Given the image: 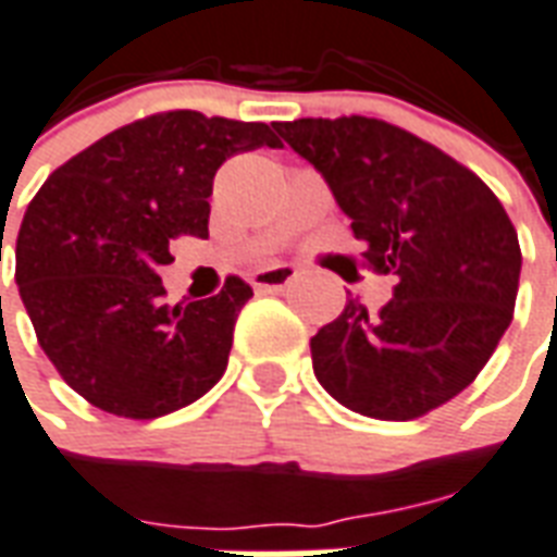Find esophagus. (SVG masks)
Listing matches in <instances>:
<instances>
[{
	"mask_svg": "<svg viewBox=\"0 0 557 557\" xmlns=\"http://www.w3.org/2000/svg\"><path fill=\"white\" fill-rule=\"evenodd\" d=\"M295 277H298V268L295 265H271L257 271L250 277V283H253L257 292H283Z\"/></svg>",
	"mask_w": 557,
	"mask_h": 557,
	"instance_id": "esophagus-1",
	"label": "esophagus"
}]
</instances>
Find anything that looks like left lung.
Masks as SVG:
<instances>
[{
    "label": "left lung",
    "instance_id": "left-lung-1",
    "mask_svg": "<svg viewBox=\"0 0 557 557\" xmlns=\"http://www.w3.org/2000/svg\"><path fill=\"white\" fill-rule=\"evenodd\" d=\"M277 132L324 176L362 259L398 277L377 315L348 300L312 336L319 383L386 422L446 405L513 319L522 253L505 206L469 168L393 123L300 117Z\"/></svg>",
    "mask_w": 557,
    "mask_h": 557
}]
</instances>
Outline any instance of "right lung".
I'll list each match as a JSON object with an SVG mask.
<instances>
[{"mask_svg": "<svg viewBox=\"0 0 557 557\" xmlns=\"http://www.w3.org/2000/svg\"><path fill=\"white\" fill-rule=\"evenodd\" d=\"M283 147L268 123L164 111L109 132L49 176L16 236V286L64 381L106 413L156 419L209 393L253 289L162 304L176 236H209L218 168Z\"/></svg>", "mask_w": 557, "mask_h": 557, "instance_id": "obj_1", "label": "right lung"}]
</instances>
